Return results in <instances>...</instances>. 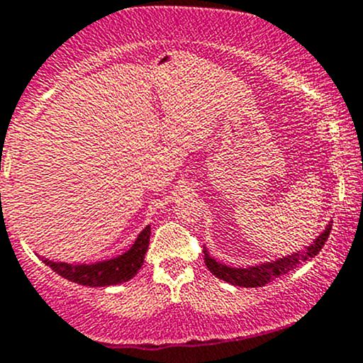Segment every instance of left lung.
Here are the masks:
<instances>
[{"mask_svg":"<svg viewBox=\"0 0 363 363\" xmlns=\"http://www.w3.org/2000/svg\"><path fill=\"white\" fill-rule=\"evenodd\" d=\"M330 230H333V224H327V228L323 233H320L318 238L308 245L304 250H297L296 254L285 255V257L277 259L273 262H262L257 266H249V268H230V266L223 264V262H217L216 259H212L208 255L207 249L203 250L205 254V264L211 269L212 274H216L220 280L228 281L231 285H238V287H262V285L269 284L274 278L281 277V274L292 272L294 268L301 264V262L308 261V259L315 257L322 247L325 245L327 238H329Z\"/></svg>","mask_w":363,"mask_h":363,"instance_id":"1","label":"left lung"}]
</instances>
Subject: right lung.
I'll use <instances>...</instances> for the list:
<instances>
[{
	"mask_svg": "<svg viewBox=\"0 0 363 363\" xmlns=\"http://www.w3.org/2000/svg\"><path fill=\"white\" fill-rule=\"evenodd\" d=\"M150 236L151 226H146L125 254L108 261H99L95 264H67V262H53L45 257L41 259L53 272L74 284L86 285V287H108V285L123 284L135 277L150 247Z\"/></svg>",
	"mask_w": 363,
	"mask_h": 363,
	"instance_id": "obj_1",
	"label": "right lung"
}]
</instances>
